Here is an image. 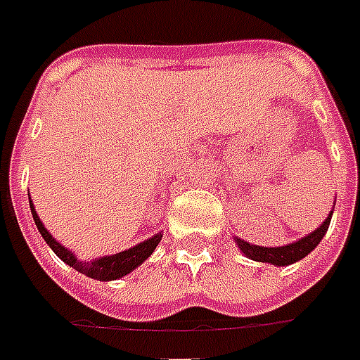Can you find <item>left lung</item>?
Masks as SVG:
<instances>
[{
  "instance_id": "8db88e82",
  "label": "left lung",
  "mask_w": 360,
  "mask_h": 360,
  "mask_svg": "<svg viewBox=\"0 0 360 360\" xmlns=\"http://www.w3.org/2000/svg\"><path fill=\"white\" fill-rule=\"evenodd\" d=\"M334 205H336V199H334ZM332 212H334V207H332L330 214L326 216V220L319 226L317 229H313L311 233L304 235L302 239L294 243H288V245H283V247H260V245H252V243H247L239 239V237H233L235 245L241 250L247 258L254 262H266V264H271V266H290V264H296L302 258H305L307 254L311 252L313 248L317 247L321 239L324 237V233L328 231V226H330Z\"/></svg>"
}]
</instances>
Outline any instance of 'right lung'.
I'll return each mask as SVG.
<instances>
[{
    "mask_svg": "<svg viewBox=\"0 0 360 360\" xmlns=\"http://www.w3.org/2000/svg\"><path fill=\"white\" fill-rule=\"evenodd\" d=\"M30 210H32V216H34V221H36L37 229H39V233L45 239L49 247L53 248V252L60 258L64 264H68L70 267H74L75 271L83 273V275H87L91 279L96 281H115L121 279V277H125L131 271H134L136 267L142 266L148 258H150L153 250L158 248V245L163 239V233L159 231V233L151 235L150 239H146V241L139 243V245H134V247L127 248V250H121L117 254H108V256H100V258H93V260H79L77 256H75L74 250H70L66 245H62L53 237V235L49 233V229L43 226V221L39 220V216L36 212V207H34V202H32V197H30Z\"/></svg>",
    "mask_w": 360,
    "mask_h": 360,
    "instance_id": "right-lung-1",
    "label": "right lung"
}]
</instances>
